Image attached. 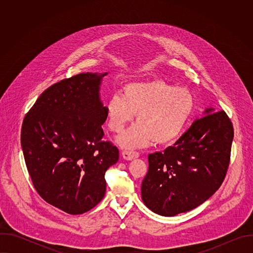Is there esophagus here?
I'll list each match as a JSON object with an SVG mask.
<instances>
[{
	"instance_id": "obj_1",
	"label": "esophagus",
	"mask_w": 253,
	"mask_h": 253,
	"mask_svg": "<svg viewBox=\"0 0 253 253\" xmlns=\"http://www.w3.org/2000/svg\"><path fill=\"white\" fill-rule=\"evenodd\" d=\"M122 157L125 160H133L135 158L139 157V153L135 152V151H123L122 152Z\"/></svg>"
}]
</instances>
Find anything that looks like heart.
Returning a JSON list of instances; mask_svg holds the SVG:
<instances>
[{
	"label": "heart",
	"instance_id": "1",
	"mask_svg": "<svg viewBox=\"0 0 253 253\" xmlns=\"http://www.w3.org/2000/svg\"><path fill=\"white\" fill-rule=\"evenodd\" d=\"M194 108L190 92L161 80L133 82L123 88V96L115 94L105 104L108 127L119 133L136 114L137 123L118 138L124 149L146 147L174 142L185 128Z\"/></svg>",
	"mask_w": 253,
	"mask_h": 253
}]
</instances>
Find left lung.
Returning a JSON list of instances; mask_svg holds the SVG:
<instances>
[{
  "label": "left lung",
  "mask_w": 253,
  "mask_h": 253,
  "mask_svg": "<svg viewBox=\"0 0 253 253\" xmlns=\"http://www.w3.org/2000/svg\"><path fill=\"white\" fill-rule=\"evenodd\" d=\"M200 119L163 152L149 154L142 200L156 214L175 216L205 202L223 182L233 140L224 111L207 108Z\"/></svg>",
  "instance_id": "left-lung-1"
}]
</instances>
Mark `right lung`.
<instances>
[{"instance_id":"right-lung-1","label":"right lung","mask_w":253,"mask_h":253,"mask_svg":"<svg viewBox=\"0 0 253 253\" xmlns=\"http://www.w3.org/2000/svg\"><path fill=\"white\" fill-rule=\"evenodd\" d=\"M107 74L88 72L52 85L23 122L21 146L33 184L69 214L87 212L103 199L105 172L119 159L117 147L103 140L100 89Z\"/></svg>"}]
</instances>
